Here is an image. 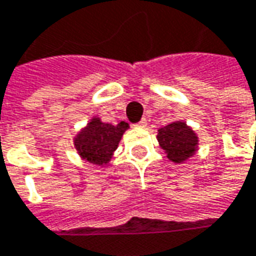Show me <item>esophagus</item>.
<instances>
[{
    "label": "esophagus",
    "instance_id": "esophagus-1",
    "mask_svg": "<svg viewBox=\"0 0 256 256\" xmlns=\"http://www.w3.org/2000/svg\"><path fill=\"white\" fill-rule=\"evenodd\" d=\"M136 126H137V128H146V126H147V120H146V119H142V120L138 122V123H137Z\"/></svg>",
    "mask_w": 256,
    "mask_h": 256
}]
</instances>
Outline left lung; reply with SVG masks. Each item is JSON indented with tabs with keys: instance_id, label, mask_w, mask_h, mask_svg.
I'll list each match as a JSON object with an SVG mask.
<instances>
[{
	"instance_id": "obj_1",
	"label": "left lung",
	"mask_w": 256,
	"mask_h": 256,
	"mask_svg": "<svg viewBox=\"0 0 256 256\" xmlns=\"http://www.w3.org/2000/svg\"><path fill=\"white\" fill-rule=\"evenodd\" d=\"M157 140L166 158L175 164H184L199 148V137L184 120L172 122L158 128Z\"/></svg>"
}]
</instances>
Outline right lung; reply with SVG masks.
<instances>
[{"label": "right lung", "mask_w": 256, "mask_h": 256, "mask_svg": "<svg viewBox=\"0 0 256 256\" xmlns=\"http://www.w3.org/2000/svg\"><path fill=\"white\" fill-rule=\"evenodd\" d=\"M128 128V123L120 122L110 124L92 116L86 126L81 128L74 137V147L81 160L99 166H105L118 148L122 136Z\"/></svg>", "instance_id": "add662e5"}]
</instances>
